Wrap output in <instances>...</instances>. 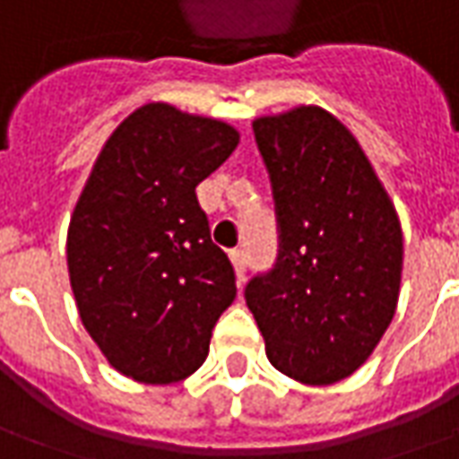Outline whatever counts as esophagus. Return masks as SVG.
<instances>
[{
    "label": "esophagus",
    "mask_w": 459,
    "mask_h": 459,
    "mask_svg": "<svg viewBox=\"0 0 459 459\" xmlns=\"http://www.w3.org/2000/svg\"><path fill=\"white\" fill-rule=\"evenodd\" d=\"M230 261H233V269H236V277H238V281H244L248 254H246L244 248H233V251H230Z\"/></svg>",
    "instance_id": "esophagus-1"
}]
</instances>
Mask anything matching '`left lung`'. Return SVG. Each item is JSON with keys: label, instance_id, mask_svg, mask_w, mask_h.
<instances>
[{"label": "left lung", "instance_id": "obj_1", "mask_svg": "<svg viewBox=\"0 0 459 459\" xmlns=\"http://www.w3.org/2000/svg\"><path fill=\"white\" fill-rule=\"evenodd\" d=\"M269 172L279 248L248 279L272 366L327 386L366 363L396 312L402 226L356 136L323 108L254 121Z\"/></svg>", "mask_w": 459, "mask_h": 459}]
</instances>
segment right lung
Wrapping results in <instances>:
<instances>
[{"label": "right lung", "instance_id": "add662e5", "mask_svg": "<svg viewBox=\"0 0 459 459\" xmlns=\"http://www.w3.org/2000/svg\"><path fill=\"white\" fill-rule=\"evenodd\" d=\"M238 144L229 124L147 103L121 121L73 211L68 272L88 335L142 384H175L203 366L236 297L195 187Z\"/></svg>", "mask_w": 459, "mask_h": 459}]
</instances>
